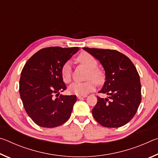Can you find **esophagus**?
Masks as SVG:
<instances>
[{"label": "esophagus", "mask_w": 158, "mask_h": 158, "mask_svg": "<svg viewBox=\"0 0 158 158\" xmlns=\"http://www.w3.org/2000/svg\"><path fill=\"white\" fill-rule=\"evenodd\" d=\"M85 97H86V95H83V96H81V95H77V98H78L79 100H81V99H84Z\"/></svg>", "instance_id": "esophagus-1"}]
</instances>
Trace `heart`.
<instances>
[{
	"label": "heart",
	"mask_w": 158,
	"mask_h": 158,
	"mask_svg": "<svg viewBox=\"0 0 158 158\" xmlns=\"http://www.w3.org/2000/svg\"><path fill=\"white\" fill-rule=\"evenodd\" d=\"M79 62L87 67L90 69L87 81L74 82L69 87V92L77 95H85L88 93L94 90L96 83L101 84L103 81V74L100 70L96 69L98 66V61L95 58L89 53L84 52L79 55L77 58ZM61 76L63 81L69 83L72 79V68L69 62H66L61 68Z\"/></svg>",
	"instance_id": "b5f03b06"
}]
</instances>
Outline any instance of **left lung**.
I'll use <instances>...</instances> for the list:
<instances>
[{"instance_id": "1", "label": "left lung", "mask_w": 158, "mask_h": 158, "mask_svg": "<svg viewBox=\"0 0 158 158\" xmlns=\"http://www.w3.org/2000/svg\"><path fill=\"white\" fill-rule=\"evenodd\" d=\"M103 66L105 81L93 109L94 118L106 127H119L135 116L141 101V83L138 72L126 56L116 50L84 47Z\"/></svg>"}]
</instances>
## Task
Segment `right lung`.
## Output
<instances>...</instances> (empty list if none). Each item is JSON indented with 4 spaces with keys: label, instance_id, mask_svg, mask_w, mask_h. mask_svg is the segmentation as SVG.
Segmentation results:
<instances>
[{
    "label": "right lung",
    "instance_id": "right-lung-1",
    "mask_svg": "<svg viewBox=\"0 0 158 158\" xmlns=\"http://www.w3.org/2000/svg\"><path fill=\"white\" fill-rule=\"evenodd\" d=\"M79 49L44 48L29 58L23 67L19 81L20 97L26 113L39 126L58 127L70 117L76 95H53L58 96L67 89L61 68Z\"/></svg>",
    "mask_w": 158,
    "mask_h": 158
}]
</instances>
